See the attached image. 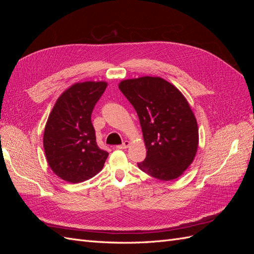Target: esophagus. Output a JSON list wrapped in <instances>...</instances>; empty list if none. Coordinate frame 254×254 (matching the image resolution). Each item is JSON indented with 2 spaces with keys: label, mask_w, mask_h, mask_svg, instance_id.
I'll return each instance as SVG.
<instances>
[{
  "label": "esophagus",
  "mask_w": 254,
  "mask_h": 254,
  "mask_svg": "<svg viewBox=\"0 0 254 254\" xmlns=\"http://www.w3.org/2000/svg\"><path fill=\"white\" fill-rule=\"evenodd\" d=\"M129 145H130V142L129 141H125L122 145H118L117 148L118 149H126V148L129 147Z\"/></svg>",
  "instance_id": "esophagus-1"
}]
</instances>
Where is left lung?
I'll return each instance as SVG.
<instances>
[{"label":"left lung","instance_id":"left-lung-1","mask_svg":"<svg viewBox=\"0 0 254 254\" xmlns=\"http://www.w3.org/2000/svg\"><path fill=\"white\" fill-rule=\"evenodd\" d=\"M140 120L146 158L140 170L162 181L180 177L198 149L197 121L187 98L173 83L143 76L119 83Z\"/></svg>","mask_w":254,"mask_h":254}]
</instances>
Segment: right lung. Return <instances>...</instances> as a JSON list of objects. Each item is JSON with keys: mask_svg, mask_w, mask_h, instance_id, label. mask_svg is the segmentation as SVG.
<instances>
[{"mask_svg": "<svg viewBox=\"0 0 254 254\" xmlns=\"http://www.w3.org/2000/svg\"><path fill=\"white\" fill-rule=\"evenodd\" d=\"M107 84L76 82L53 107L44 128L43 147L51 170L60 179L79 183L103 170L109 153L96 144L91 114Z\"/></svg>", "mask_w": 254, "mask_h": 254, "instance_id": "1", "label": "right lung"}]
</instances>
